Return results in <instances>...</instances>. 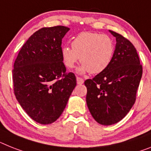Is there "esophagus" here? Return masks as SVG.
<instances>
[{
	"label": "esophagus",
	"mask_w": 151,
	"mask_h": 151,
	"mask_svg": "<svg viewBox=\"0 0 151 151\" xmlns=\"http://www.w3.org/2000/svg\"><path fill=\"white\" fill-rule=\"evenodd\" d=\"M77 83H78V84H82V83H83V80L81 78H77Z\"/></svg>",
	"instance_id": "esophagus-1"
}]
</instances>
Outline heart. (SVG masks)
Listing matches in <instances>:
<instances>
[{
  "instance_id": "b5f03b06",
  "label": "heart",
  "mask_w": 151,
  "mask_h": 151,
  "mask_svg": "<svg viewBox=\"0 0 151 151\" xmlns=\"http://www.w3.org/2000/svg\"><path fill=\"white\" fill-rule=\"evenodd\" d=\"M72 48L64 46L61 48V58L66 68L73 69L81 58L82 65L78 73L87 72L100 73L107 69L111 63L114 44L107 35L95 32H81L73 38Z\"/></svg>"
}]
</instances>
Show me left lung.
<instances>
[{"label": "left lung", "instance_id": "1", "mask_svg": "<svg viewBox=\"0 0 151 151\" xmlns=\"http://www.w3.org/2000/svg\"><path fill=\"white\" fill-rule=\"evenodd\" d=\"M109 32L116 38L111 63L105 70L84 82L87 107L95 121L106 126L121 121L132 108L143 73L134 45L122 35Z\"/></svg>", "mask_w": 151, "mask_h": 151}]
</instances>
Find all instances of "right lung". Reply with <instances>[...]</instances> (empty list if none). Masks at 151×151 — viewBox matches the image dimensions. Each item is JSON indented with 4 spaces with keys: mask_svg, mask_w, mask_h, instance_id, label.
Wrapping results in <instances>:
<instances>
[{
    "mask_svg": "<svg viewBox=\"0 0 151 151\" xmlns=\"http://www.w3.org/2000/svg\"><path fill=\"white\" fill-rule=\"evenodd\" d=\"M69 30L64 26L38 30L23 45L14 64L16 98L41 124L60 117L77 84L75 75L66 73L61 58L62 38Z\"/></svg>",
    "mask_w": 151,
    "mask_h": 151,
    "instance_id": "1",
    "label": "right lung"
}]
</instances>
